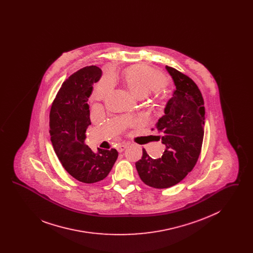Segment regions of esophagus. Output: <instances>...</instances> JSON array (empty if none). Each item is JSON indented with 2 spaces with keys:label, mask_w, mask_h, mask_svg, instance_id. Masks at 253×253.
<instances>
[{
  "label": "esophagus",
  "mask_w": 253,
  "mask_h": 253,
  "mask_svg": "<svg viewBox=\"0 0 253 253\" xmlns=\"http://www.w3.org/2000/svg\"><path fill=\"white\" fill-rule=\"evenodd\" d=\"M127 144H119L117 146V150L119 153H122L126 148H127Z\"/></svg>",
  "instance_id": "obj_1"
}]
</instances>
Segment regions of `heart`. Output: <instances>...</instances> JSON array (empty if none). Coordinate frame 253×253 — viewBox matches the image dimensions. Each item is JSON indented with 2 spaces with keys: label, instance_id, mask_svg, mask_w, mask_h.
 Returning a JSON list of instances; mask_svg holds the SVG:
<instances>
[{
  "label": "heart",
  "instance_id": "heart-1",
  "mask_svg": "<svg viewBox=\"0 0 253 253\" xmlns=\"http://www.w3.org/2000/svg\"><path fill=\"white\" fill-rule=\"evenodd\" d=\"M123 81L129 92L137 98L144 97L163 84V78L144 64L129 67L124 73Z\"/></svg>",
  "mask_w": 253,
  "mask_h": 253
}]
</instances>
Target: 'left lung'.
<instances>
[{
  "label": "left lung",
  "instance_id": "8db88e82",
  "mask_svg": "<svg viewBox=\"0 0 253 253\" xmlns=\"http://www.w3.org/2000/svg\"><path fill=\"white\" fill-rule=\"evenodd\" d=\"M165 68L175 86L156 124L165 151L154 159L143 149L135 163L140 179L157 189L169 188L186 177L197 162L204 137V99L199 88L188 76L167 65Z\"/></svg>",
  "mask_w": 253,
  "mask_h": 253
}]
</instances>
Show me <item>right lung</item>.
I'll list each match as a JSON object with an SVG mask.
<instances>
[{
	"mask_svg": "<svg viewBox=\"0 0 253 253\" xmlns=\"http://www.w3.org/2000/svg\"><path fill=\"white\" fill-rule=\"evenodd\" d=\"M101 75L94 65L74 73L61 85L49 116L51 142L61 165L74 178L88 184L103 180L119 157L116 149L97 148L95 153L85 144L91 124L87 101Z\"/></svg>",
	"mask_w": 253,
	"mask_h": 253,
	"instance_id": "right-lung-1",
	"label": "right lung"
}]
</instances>
